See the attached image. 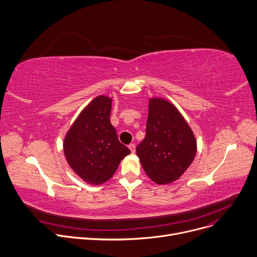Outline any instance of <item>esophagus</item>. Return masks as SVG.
<instances>
[{
  "label": "esophagus",
  "mask_w": 257,
  "mask_h": 257,
  "mask_svg": "<svg viewBox=\"0 0 257 257\" xmlns=\"http://www.w3.org/2000/svg\"><path fill=\"white\" fill-rule=\"evenodd\" d=\"M128 148L130 149V151H131L132 153H135V145H134V144H130V145L128 146Z\"/></svg>",
  "instance_id": "esophagus-1"
}]
</instances>
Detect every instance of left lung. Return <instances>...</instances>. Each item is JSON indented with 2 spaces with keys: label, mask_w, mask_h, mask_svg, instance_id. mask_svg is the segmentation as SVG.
Returning <instances> with one entry per match:
<instances>
[{
  "label": "left lung",
  "mask_w": 257,
  "mask_h": 257,
  "mask_svg": "<svg viewBox=\"0 0 257 257\" xmlns=\"http://www.w3.org/2000/svg\"><path fill=\"white\" fill-rule=\"evenodd\" d=\"M136 154L148 177L157 184L178 180L193 162L194 134L179 110L166 100L150 99L145 140Z\"/></svg>",
  "instance_id": "1"
}]
</instances>
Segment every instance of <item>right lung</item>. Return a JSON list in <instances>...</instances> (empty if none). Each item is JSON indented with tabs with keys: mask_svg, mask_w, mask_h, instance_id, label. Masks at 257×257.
Masks as SVG:
<instances>
[{
	"mask_svg": "<svg viewBox=\"0 0 257 257\" xmlns=\"http://www.w3.org/2000/svg\"><path fill=\"white\" fill-rule=\"evenodd\" d=\"M111 99L96 97L76 118L64 141L70 167L83 181L99 185L108 181L130 150L118 142L110 124Z\"/></svg>",
	"mask_w": 257,
	"mask_h": 257,
	"instance_id": "obj_1",
	"label": "right lung"
}]
</instances>
